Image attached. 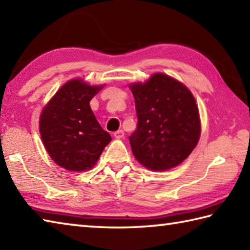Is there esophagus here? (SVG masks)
<instances>
[{
	"label": "esophagus",
	"instance_id": "1",
	"mask_svg": "<svg viewBox=\"0 0 250 250\" xmlns=\"http://www.w3.org/2000/svg\"><path fill=\"white\" fill-rule=\"evenodd\" d=\"M113 136H114L116 139H122V138L124 137V131L122 130V129L121 130H117V131H115L114 135H113Z\"/></svg>",
	"mask_w": 250,
	"mask_h": 250
}]
</instances>
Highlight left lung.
I'll use <instances>...</instances> for the list:
<instances>
[{"label": "left lung", "instance_id": "8db88e82", "mask_svg": "<svg viewBox=\"0 0 250 250\" xmlns=\"http://www.w3.org/2000/svg\"><path fill=\"white\" fill-rule=\"evenodd\" d=\"M128 87L138 117L137 129L129 137L135 159L157 172L180 166L196 148L201 134L198 105L191 91L163 73Z\"/></svg>", "mask_w": 250, "mask_h": 250}]
</instances>
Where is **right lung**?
<instances>
[{
	"label": "right lung",
	"instance_id": "right-lung-1",
	"mask_svg": "<svg viewBox=\"0 0 250 250\" xmlns=\"http://www.w3.org/2000/svg\"><path fill=\"white\" fill-rule=\"evenodd\" d=\"M104 86L89 84L82 78L69 79L42 109V144L59 167L72 172L89 171L112 140L89 103Z\"/></svg>",
	"mask_w": 250,
	"mask_h": 250
}]
</instances>
